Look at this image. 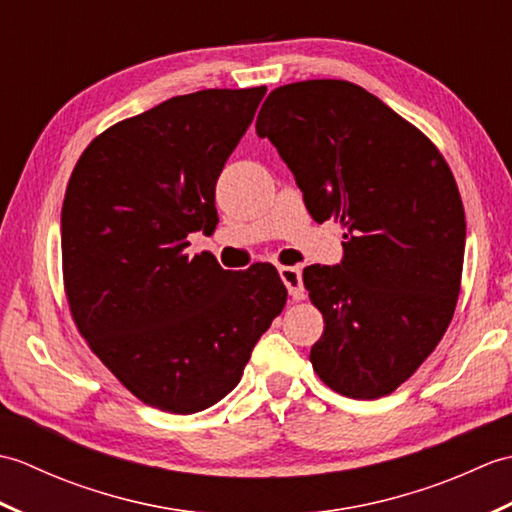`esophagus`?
Wrapping results in <instances>:
<instances>
[{
    "label": "esophagus",
    "instance_id": "obj_1",
    "mask_svg": "<svg viewBox=\"0 0 512 512\" xmlns=\"http://www.w3.org/2000/svg\"><path fill=\"white\" fill-rule=\"evenodd\" d=\"M279 277L286 284L292 299H303V295H306V290H303V281H301V270L299 268H295V266H281L279 268Z\"/></svg>",
    "mask_w": 512,
    "mask_h": 512
}]
</instances>
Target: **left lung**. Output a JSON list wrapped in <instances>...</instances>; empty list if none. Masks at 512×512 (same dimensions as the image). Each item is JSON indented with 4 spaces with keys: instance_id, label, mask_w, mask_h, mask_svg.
<instances>
[{
    "instance_id": "obj_1",
    "label": "left lung",
    "mask_w": 512,
    "mask_h": 512,
    "mask_svg": "<svg viewBox=\"0 0 512 512\" xmlns=\"http://www.w3.org/2000/svg\"><path fill=\"white\" fill-rule=\"evenodd\" d=\"M255 129L277 147L312 220L345 228L341 264L303 268L325 321L314 372L343 396L391 394L436 350L460 295L466 220L447 160L350 81L281 85Z\"/></svg>"
}]
</instances>
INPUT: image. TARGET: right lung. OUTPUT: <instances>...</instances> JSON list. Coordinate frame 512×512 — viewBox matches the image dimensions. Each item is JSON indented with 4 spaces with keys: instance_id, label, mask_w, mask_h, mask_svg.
<instances>
[{
    "instance_id": "obj_1",
    "label": "right lung",
    "mask_w": 512,
    "mask_h": 512,
    "mask_svg": "<svg viewBox=\"0 0 512 512\" xmlns=\"http://www.w3.org/2000/svg\"><path fill=\"white\" fill-rule=\"evenodd\" d=\"M266 88L200 90L96 136L61 209L72 319L121 383L169 413L209 409L233 391L288 290L273 264L224 270L189 255L215 231V182Z\"/></svg>"
}]
</instances>
